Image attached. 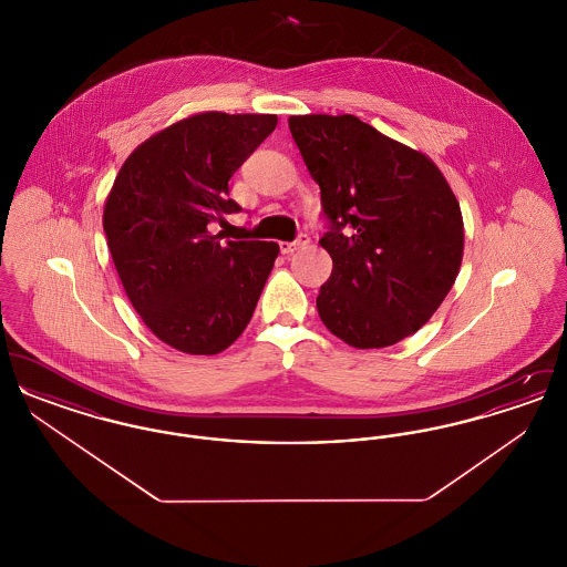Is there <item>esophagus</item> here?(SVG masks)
Here are the masks:
<instances>
[{
  "label": "esophagus",
  "instance_id": "esophagus-1",
  "mask_svg": "<svg viewBox=\"0 0 567 567\" xmlns=\"http://www.w3.org/2000/svg\"><path fill=\"white\" fill-rule=\"evenodd\" d=\"M308 243H310L308 234H299V236H297V240H293V243L280 244V250H282L285 255H291V252H296V250H299V248H303V246H306Z\"/></svg>",
  "mask_w": 567,
  "mask_h": 567
}]
</instances>
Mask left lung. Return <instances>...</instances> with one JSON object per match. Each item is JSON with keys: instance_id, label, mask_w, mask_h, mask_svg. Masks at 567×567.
<instances>
[{"instance_id": "left-lung-1", "label": "left lung", "mask_w": 567, "mask_h": 567, "mask_svg": "<svg viewBox=\"0 0 567 567\" xmlns=\"http://www.w3.org/2000/svg\"><path fill=\"white\" fill-rule=\"evenodd\" d=\"M321 187L333 270L317 297L324 327L354 349L398 344L432 319L463 257L457 197L435 163L352 114L291 116Z\"/></svg>"}]
</instances>
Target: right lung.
<instances>
[{
	"mask_svg": "<svg viewBox=\"0 0 567 567\" xmlns=\"http://www.w3.org/2000/svg\"><path fill=\"white\" fill-rule=\"evenodd\" d=\"M274 114L204 112L140 144L104 208L110 255L135 312L176 351L216 354L250 321L278 244L223 240L243 208L229 178L276 130Z\"/></svg>",
	"mask_w": 567,
	"mask_h": 567,
	"instance_id": "obj_1",
	"label": "right lung"
}]
</instances>
